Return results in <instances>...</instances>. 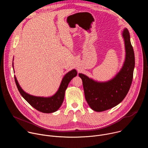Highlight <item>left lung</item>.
I'll use <instances>...</instances> for the list:
<instances>
[{
	"mask_svg": "<svg viewBox=\"0 0 148 148\" xmlns=\"http://www.w3.org/2000/svg\"><path fill=\"white\" fill-rule=\"evenodd\" d=\"M125 48V59L122 67L116 75L106 82H98L79 73L86 99L92 110L102 112L111 109L121 102L127 95L133 79L135 55L130 34L125 28L122 33Z\"/></svg>",
	"mask_w": 148,
	"mask_h": 148,
	"instance_id": "obj_1",
	"label": "left lung"
}]
</instances>
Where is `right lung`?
I'll return each mask as SVG.
<instances>
[{
    "label": "right lung",
    "mask_w": 148,
    "mask_h": 148,
    "mask_svg": "<svg viewBox=\"0 0 148 148\" xmlns=\"http://www.w3.org/2000/svg\"><path fill=\"white\" fill-rule=\"evenodd\" d=\"M77 75V72L75 69L68 72L62 78L58 91L54 95L49 97H36L30 95L24 91L21 88L15 76L14 80L17 89L21 95L33 108L43 113H52L57 111L61 106L63 101H64L65 91L68 87L69 84Z\"/></svg>",
    "instance_id": "obj_1"
}]
</instances>
